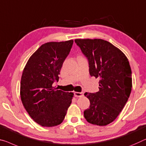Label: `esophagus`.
Instances as JSON below:
<instances>
[{"label": "esophagus", "mask_w": 146, "mask_h": 146, "mask_svg": "<svg viewBox=\"0 0 146 146\" xmlns=\"http://www.w3.org/2000/svg\"><path fill=\"white\" fill-rule=\"evenodd\" d=\"M74 96L76 97H82L84 96V93H82V92H74Z\"/></svg>", "instance_id": "obj_1"}]
</instances>
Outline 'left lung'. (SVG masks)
<instances>
[{
    "instance_id": "obj_1",
    "label": "left lung",
    "mask_w": 146,
    "mask_h": 146,
    "mask_svg": "<svg viewBox=\"0 0 146 146\" xmlns=\"http://www.w3.org/2000/svg\"><path fill=\"white\" fill-rule=\"evenodd\" d=\"M88 60L91 76L99 78V91L84 94L90 101L84 117L93 125L105 126L113 121L125 106L132 89V72L125 55L102 39H76Z\"/></svg>"
}]
</instances>
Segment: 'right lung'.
Masks as SVG:
<instances>
[{"label": "right lung", "instance_id": "right-lung-1", "mask_svg": "<svg viewBox=\"0 0 146 146\" xmlns=\"http://www.w3.org/2000/svg\"><path fill=\"white\" fill-rule=\"evenodd\" d=\"M72 40L48 42L29 58L22 74L21 99L29 115L42 127L60 124L74 94L53 87L59 80L62 64L70 53Z\"/></svg>", "mask_w": 146, "mask_h": 146}]
</instances>
